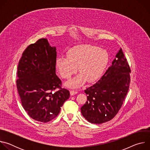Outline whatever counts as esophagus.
Returning <instances> with one entry per match:
<instances>
[{"instance_id":"esophagus-1","label":"esophagus","mask_w":150,"mask_h":150,"mask_svg":"<svg viewBox=\"0 0 150 150\" xmlns=\"http://www.w3.org/2000/svg\"><path fill=\"white\" fill-rule=\"evenodd\" d=\"M77 93H78V91L76 90H71L70 91V94L71 96H74Z\"/></svg>"}]
</instances>
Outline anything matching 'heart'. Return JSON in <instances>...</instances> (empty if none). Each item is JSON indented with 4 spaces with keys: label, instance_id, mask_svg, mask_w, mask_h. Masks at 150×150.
Segmentation results:
<instances>
[{
    "label": "heart",
    "instance_id": "heart-1",
    "mask_svg": "<svg viewBox=\"0 0 150 150\" xmlns=\"http://www.w3.org/2000/svg\"><path fill=\"white\" fill-rule=\"evenodd\" d=\"M67 56H59L56 62L57 70L63 79H68L78 70L81 72L67 83L69 87H79L88 80L96 81L104 73L109 56L105 50L99 47L83 45L75 46L67 52Z\"/></svg>",
    "mask_w": 150,
    "mask_h": 150
}]
</instances>
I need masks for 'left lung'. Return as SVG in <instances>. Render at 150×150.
I'll return each mask as SVG.
<instances>
[{
	"label": "left lung",
	"instance_id": "left-lung-1",
	"mask_svg": "<svg viewBox=\"0 0 150 150\" xmlns=\"http://www.w3.org/2000/svg\"><path fill=\"white\" fill-rule=\"evenodd\" d=\"M112 64L99 81L84 90L87 100L81 110L90 123L101 124L112 120L129 90L131 71L122 49Z\"/></svg>",
	"mask_w": 150,
	"mask_h": 150
}]
</instances>
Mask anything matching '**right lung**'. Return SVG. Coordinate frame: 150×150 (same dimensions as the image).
<instances>
[{
  "label": "right lung",
  "instance_id": "1",
  "mask_svg": "<svg viewBox=\"0 0 150 150\" xmlns=\"http://www.w3.org/2000/svg\"><path fill=\"white\" fill-rule=\"evenodd\" d=\"M56 47L40 38L24 50L18 66L16 87L22 105L33 119L48 122L70 97L56 74Z\"/></svg>",
  "mask_w": 150,
  "mask_h": 150
}]
</instances>
